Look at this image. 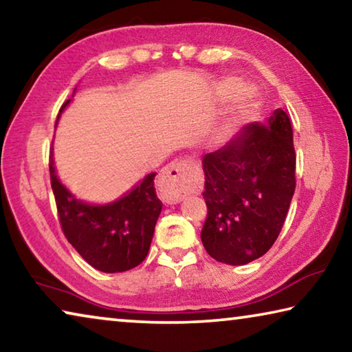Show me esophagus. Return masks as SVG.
<instances>
[{"label":"esophagus","instance_id":"34e87169","mask_svg":"<svg viewBox=\"0 0 352 352\" xmlns=\"http://www.w3.org/2000/svg\"><path fill=\"white\" fill-rule=\"evenodd\" d=\"M201 178L195 166L188 160L172 162L160 172L158 186L162 197L168 204H177L186 195L197 192Z\"/></svg>","mask_w":352,"mask_h":352}]
</instances>
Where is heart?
I'll return each mask as SVG.
<instances>
[{"label":"heart","mask_w":352,"mask_h":352,"mask_svg":"<svg viewBox=\"0 0 352 352\" xmlns=\"http://www.w3.org/2000/svg\"><path fill=\"white\" fill-rule=\"evenodd\" d=\"M237 88H239V82L237 80H226L222 85V94L223 96H231ZM247 104H248V93L242 91L241 96L237 98L236 104L231 109L230 116L225 119V122L222 124V127L217 130V140L219 141H225L233 136L239 127L245 121V115H247Z\"/></svg>","instance_id":"b5f03b06"}]
</instances>
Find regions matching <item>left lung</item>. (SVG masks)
I'll use <instances>...</instances> for the list:
<instances>
[{
  "mask_svg": "<svg viewBox=\"0 0 352 352\" xmlns=\"http://www.w3.org/2000/svg\"><path fill=\"white\" fill-rule=\"evenodd\" d=\"M208 217L201 242L228 265H243L275 243L295 192L294 132L283 109L243 127L201 160Z\"/></svg>",
  "mask_w": 352,
  "mask_h": 352,
  "instance_id": "left-lung-1",
  "label": "left lung"
}]
</instances>
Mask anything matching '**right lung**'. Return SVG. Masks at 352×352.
Wrapping results in <instances>:
<instances>
[{
	"mask_svg": "<svg viewBox=\"0 0 352 352\" xmlns=\"http://www.w3.org/2000/svg\"><path fill=\"white\" fill-rule=\"evenodd\" d=\"M69 102L62 105L56 127ZM50 174L63 234L88 264L99 272L119 273L146 259L163 206L153 188L155 172L119 199L100 205L77 199L58 180L52 151Z\"/></svg>",
	"mask_w": 352,
	"mask_h": 352,
	"instance_id": "right-lung-1",
	"label": "right lung"
}]
</instances>
